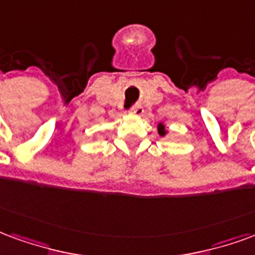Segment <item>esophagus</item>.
<instances>
[{
  "label": "esophagus",
  "mask_w": 255,
  "mask_h": 255,
  "mask_svg": "<svg viewBox=\"0 0 255 255\" xmlns=\"http://www.w3.org/2000/svg\"><path fill=\"white\" fill-rule=\"evenodd\" d=\"M129 112L132 113V115H142L144 112V109H143L142 105H135V107L129 109Z\"/></svg>",
  "instance_id": "1"
}]
</instances>
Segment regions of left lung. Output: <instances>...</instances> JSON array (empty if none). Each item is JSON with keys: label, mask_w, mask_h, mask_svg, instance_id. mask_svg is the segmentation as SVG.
I'll list each match as a JSON object with an SVG mask.
<instances>
[{"label": "left lung", "mask_w": 255, "mask_h": 255, "mask_svg": "<svg viewBox=\"0 0 255 255\" xmlns=\"http://www.w3.org/2000/svg\"><path fill=\"white\" fill-rule=\"evenodd\" d=\"M159 133H161V135H165V127H163L162 124H159Z\"/></svg>", "instance_id": "left-lung-1"}]
</instances>
